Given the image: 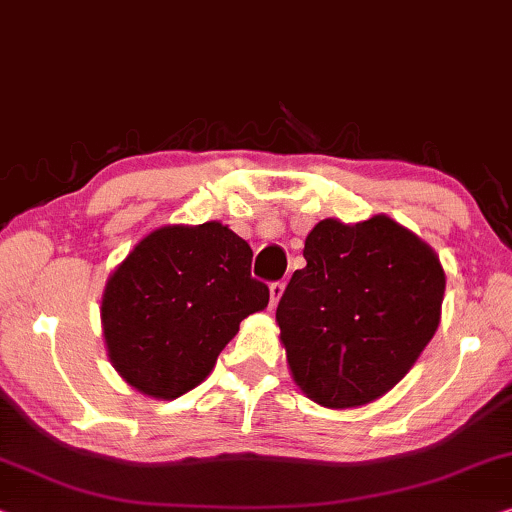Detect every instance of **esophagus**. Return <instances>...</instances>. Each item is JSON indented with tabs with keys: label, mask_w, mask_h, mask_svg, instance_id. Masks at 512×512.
<instances>
[{
	"label": "esophagus",
	"mask_w": 512,
	"mask_h": 512,
	"mask_svg": "<svg viewBox=\"0 0 512 512\" xmlns=\"http://www.w3.org/2000/svg\"><path fill=\"white\" fill-rule=\"evenodd\" d=\"M284 286H286L284 281H272V284H270V302H272V307L279 302L281 293H284Z\"/></svg>",
	"instance_id": "obj_1"
}]
</instances>
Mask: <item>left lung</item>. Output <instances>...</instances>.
Wrapping results in <instances>:
<instances>
[{"instance_id":"1","label":"left lung","mask_w":512,"mask_h":512,"mask_svg":"<svg viewBox=\"0 0 512 512\" xmlns=\"http://www.w3.org/2000/svg\"><path fill=\"white\" fill-rule=\"evenodd\" d=\"M277 305L295 383L316 404L374 402L439 328L446 274L429 244L390 217L323 219Z\"/></svg>"}]
</instances>
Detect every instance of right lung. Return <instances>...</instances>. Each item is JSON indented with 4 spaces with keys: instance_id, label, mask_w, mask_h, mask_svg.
<instances>
[{
    "instance_id": "obj_1",
    "label": "right lung",
    "mask_w": 512,
    "mask_h": 512,
    "mask_svg": "<svg viewBox=\"0 0 512 512\" xmlns=\"http://www.w3.org/2000/svg\"><path fill=\"white\" fill-rule=\"evenodd\" d=\"M254 251L219 221L164 226L133 247L101 302L103 337L122 379L175 399L212 372L240 323L268 307Z\"/></svg>"
}]
</instances>
